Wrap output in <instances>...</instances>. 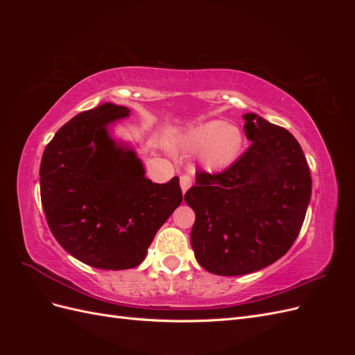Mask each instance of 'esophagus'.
<instances>
[{"instance_id":"obj_1","label":"esophagus","mask_w":355,"mask_h":355,"mask_svg":"<svg viewBox=\"0 0 355 355\" xmlns=\"http://www.w3.org/2000/svg\"><path fill=\"white\" fill-rule=\"evenodd\" d=\"M191 185H192L191 176L189 175H182L180 176V189H182V192H184V194L189 189Z\"/></svg>"}]
</instances>
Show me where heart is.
Masks as SVG:
<instances>
[{
	"mask_svg": "<svg viewBox=\"0 0 355 355\" xmlns=\"http://www.w3.org/2000/svg\"><path fill=\"white\" fill-rule=\"evenodd\" d=\"M179 144L188 153H200V163L207 170L222 171L240 159L245 139L239 127L211 120L191 127L180 136Z\"/></svg>",
	"mask_w": 355,
	"mask_h": 355,
	"instance_id": "1",
	"label": "heart"
}]
</instances>
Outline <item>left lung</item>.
Segmentation results:
<instances>
[{
    "mask_svg": "<svg viewBox=\"0 0 355 355\" xmlns=\"http://www.w3.org/2000/svg\"><path fill=\"white\" fill-rule=\"evenodd\" d=\"M243 118L252 145L220 173L200 171L185 194L196 211V259L218 275L250 274L280 259L311 200L309 167L293 135L256 114Z\"/></svg>",
    "mask_w": 355,
    "mask_h": 355,
    "instance_id": "1",
    "label": "left lung"
}]
</instances>
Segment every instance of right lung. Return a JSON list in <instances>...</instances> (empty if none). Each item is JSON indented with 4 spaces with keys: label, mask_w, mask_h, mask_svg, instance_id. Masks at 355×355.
I'll list each match as a JSON object with an SVG mask.
<instances>
[{
    "label": "right lung",
    "mask_w": 355,
    "mask_h": 355,
    "mask_svg": "<svg viewBox=\"0 0 355 355\" xmlns=\"http://www.w3.org/2000/svg\"><path fill=\"white\" fill-rule=\"evenodd\" d=\"M130 114L103 103L75 115L46 146L41 202L51 234L69 254L101 270H128L182 202L179 178L154 184L132 148L108 125Z\"/></svg>",
    "instance_id": "1"
}]
</instances>
